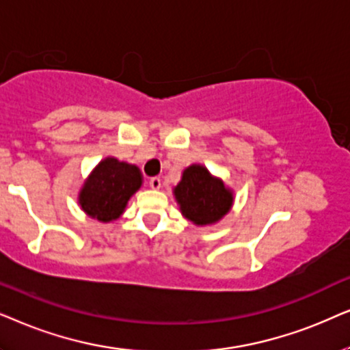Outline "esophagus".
I'll return each instance as SVG.
<instances>
[{
  "mask_svg": "<svg viewBox=\"0 0 350 350\" xmlns=\"http://www.w3.org/2000/svg\"><path fill=\"white\" fill-rule=\"evenodd\" d=\"M148 184H150V187L153 190H158L161 187V179L160 178H152L150 180H148Z\"/></svg>",
  "mask_w": 350,
  "mask_h": 350,
  "instance_id": "34e87169",
  "label": "esophagus"
}]
</instances>
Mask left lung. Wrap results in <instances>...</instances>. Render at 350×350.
Here are the masks:
<instances>
[{
  "mask_svg": "<svg viewBox=\"0 0 350 350\" xmlns=\"http://www.w3.org/2000/svg\"><path fill=\"white\" fill-rule=\"evenodd\" d=\"M180 211L197 226L219 221L229 213L234 202L232 192L222 180L213 178L206 167L192 165L183 172V180L174 189Z\"/></svg>",
  "mask_w": 350,
  "mask_h": 350,
  "instance_id": "obj_1",
  "label": "left lung"
}]
</instances>
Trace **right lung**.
<instances>
[{"label":"right lung","mask_w":350,"mask_h":350,"mask_svg":"<svg viewBox=\"0 0 350 350\" xmlns=\"http://www.w3.org/2000/svg\"><path fill=\"white\" fill-rule=\"evenodd\" d=\"M142 184L137 166L105 158L80 193V204L88 216L102 222L120 217L126 208L128 200L136 193Z\"/></svg>","instance_id":"add662e5"}]
</instances>
